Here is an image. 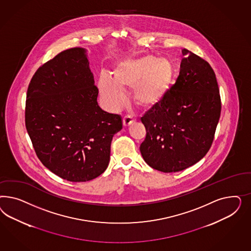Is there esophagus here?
<instances>
[{"label": "esophagus", "mask_w": 251, "mask_h": 251, "mask_svg": "<svg viewBox=\"0 0 251 251\" xmlns=\"http://www.w3.org/2000/svg\"><path fill=\"white\" fill-rule=\"evenodd\" d=\"M122 122H123V126H124V127H128V126H129L131 123H133V122H134V119H133L131 116L127 115V116L123 117Z\"/></svg>", "instance_id": "esophagus-1"}]
</instances>
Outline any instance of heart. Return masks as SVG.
<instances>
[{"mask_svg": "<svg viewBox=\"0 0 251 251\" xmlns=\"http://www.w3.org/2000/svg\"><path fill=\"white\" fill-rule=\"evenodd\" d=\"M173 78L174 69L170 61L147 55L122 61L114 69L113 78L101 75L98 85L104 102L110 109H116L124 102L125 95L122 90H133L137 105L150 109L167 98Z\"/></svg>", "mask_w": 251, "mask_h": 251, "instance_id": "heart-1", "label": "heart"}]
</instances>
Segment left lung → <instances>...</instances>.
<instances>
[{
	"mask_svg": "<svg viewBox=\"0 0 251 251\" xmlns=\"http://www.w3.org/2000/svg\"><path fill=\"white\" fill-rule=\"evenodd\" d=\"M179 75L158 106L141 118L146 129L140 151L158 171L193 166L210 150L221 115L216 76L202 58L183 49Z\"/></svg>",
	"mask_w": 251,
	"mask_h": 251,
	"instance_id": "8db88e82",
	"label": "left lung"
}]
</instances>
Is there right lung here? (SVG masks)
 Instances as JSON below:
<instances>
[{
  "instance_id": "right-lung-1",
  "label": "right lung",
  "mask_w": 251,
  "mask_h": 251,
  "mask_svg": "<svg viewBox=\"0 0 251 251\" xmlns=\"http://www.w3.org/2000/svg\"><path fill=\"white\" fill-rule=\"evenodd\" d=\"M85 50L72 48L37 70L27 88L25 122L38 159L55 175L84 182L108 166L120 115L98 104Z\"/></svg>"
}]
</instances>
